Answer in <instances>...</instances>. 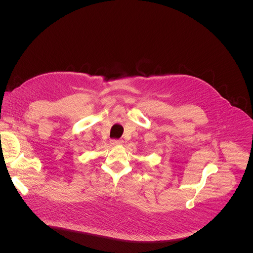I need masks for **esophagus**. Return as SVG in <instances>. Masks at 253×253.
Returning a JSON list of instances; mask_svg holds the SVG:
<instances>
[{
	"label": "esophagus",
	"mask_w": 253,
	"mask_h": 253,
	"mask_svg": "<svg viewBox=\"0 0 253 253\" xmlns=\"http://www.w3.org/2000/svg\"><path fill=\"white\" fill-rule=\"evenodd\" d=\"M111 144L115 145V147H117V145L123 144V140L122 139H113V140H111Z\"/></svg>",
	"instance_id": "obj_1"
}]
</instances>
